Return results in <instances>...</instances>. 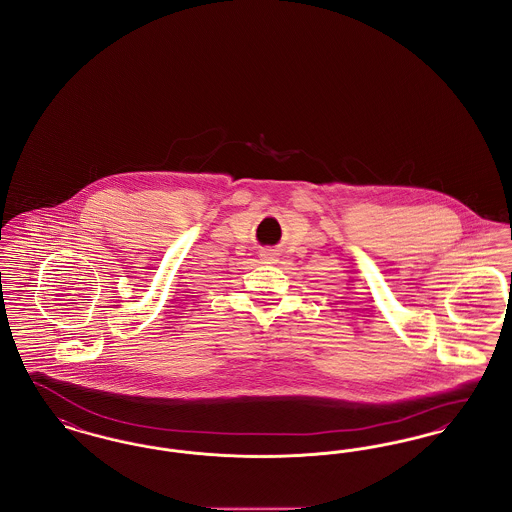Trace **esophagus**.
I'll use <instances>...</instances> for the list:
<instances>
[{
	"label": "esophagus",
	"instance_id": "1",
	"mask_svg": "<svg viewBox=\"0 0 512 512\" xmlns=\"http://www.w3.org/2000/svg\"><path fill=\"white\" fill-rule=\"evenodd\" d=\"M263 257H265V259H267V261H274V257H272V255H270V253H265V255H263Z\"/></svg>",
	"mask_w": 512,
	"mask_h": 512
}]
</instances>
